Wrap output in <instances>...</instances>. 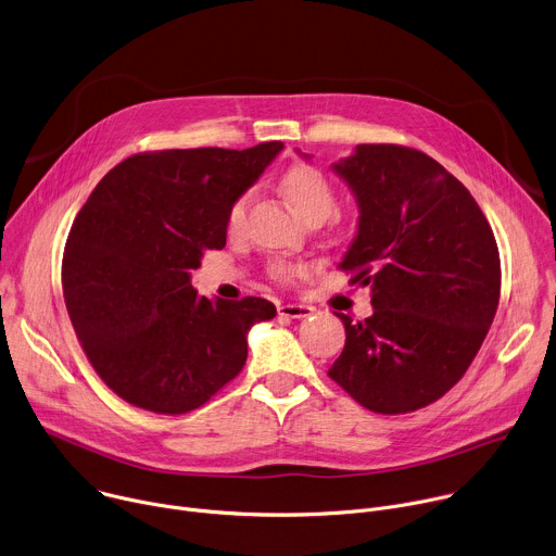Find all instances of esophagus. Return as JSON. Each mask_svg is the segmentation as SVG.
<instances>
[{
	"mask_svg": "<svg viewBox=\"0 0 556 556\" xmlns=\"http://www.w3.org/2000/svg\"><path fill=\"white\" fill-rule=\"evenodd\" d=\"M277 309L281 316H288V319H303V316L312 314V307L301 303H281Z\"/></svg>",
	"mask_w": 556,
	"mask_h": 556,
	"instance_id": "34e87169",
	"label": "esophagus"
}]
</instances>
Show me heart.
<instances>
[{
	"label": "heart",
	"instance_id": "b5f03b06",
	"mask_svg": "<svg viewBox=\"0 0 556 556\" xmlns=\"http://www.w3.org/2000/svg\"><path fill=\"white\" fill-rule=\"evenodd\" d=\"M281 193L286 195L292 211L305 222H324L334 211V187L330 178L312 165H294L281 176ZM249 208V193L237 195L224 217V228L228 235H237L244 226ZM305 264L288 262V260H273L266 266V275L270 281L279 286H292L305 275Z\"/></svg>",
	"mask_w": 556,
	"mask_h": 556
}]
</instances>
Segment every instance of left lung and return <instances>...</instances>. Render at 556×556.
Wrapping results in <instances>:
<instances>
[{
	"label": "left lung",
	"instance_id": "8db88e82",
	"mask_svg": "<svg viewBox=\"0 0 556 556\" xmlns=\"http://www.w3.org/2000/svg\"><path fill=\"white\" fill-rule=\"evenodd\" d=\"M334 169L361 206L339 270L371 288L374 314L345 326L328 376L374 414L422 409L478 356L502 292L493 228L468 189L431 155L358 144Z\"/></svg>",
	"mask_w": 556,
	"mask_h": 556
}]
</instances>
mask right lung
<instances>
[{
    "label": "right lung",
    "instance_id": "add662e5",
    "mask_svg": "<svg viewBox=\"0 0 556 556\" xmlns=\"http://www.w3.org/2000/svg\"><path fill=\"white\" fill-rule=\"evenodd\" d=\"M283 149H163L129 155L78 211L61 262L63 299L90 365L125 403L189 414L242 371L262 296H198L189 273L226 247L224 217Z\"/></svg>",
    "mask_w": 556,
    "mask_h": 556
}]
</instances>
